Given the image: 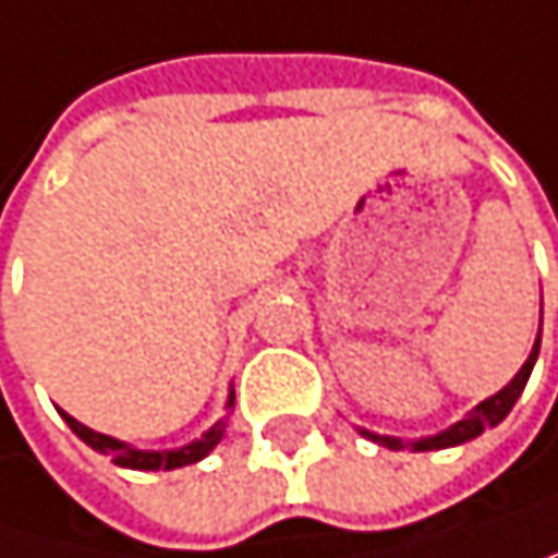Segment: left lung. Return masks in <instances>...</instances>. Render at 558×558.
<instances>
[{
	"mask_svg": "<svg viewBox=\"0 0 558 558\" xmlns=\"http://www.w3.org/2000/svg\"><path fill=\"white\" fill-rule=\"evenodd\" d=\"M539 337H543V317H539V333H536V343H533V353H530V361L520 367V374H515L499 393H493L489 400H483L476 410H470L466 413V420H460V423H453L450 429H444V433H436V436H426V440H413L410 444V450H444V447H457V444H466V440H473V436H480L486 426H496V423H502L506 420V413L512 410V403L520 400V393H523V387H526V380H530V374H533V364H536V356H539ZM367 440H374V444H380V447H387V450H403L407 444L403 440H397V436H377V433H371V429H361Z\"/></svg>",
	"mask_w": 558,
	"mask_h": 558,
	"instance_id": "left-lung-1",
	"label": "left lung"
}]
</instances>
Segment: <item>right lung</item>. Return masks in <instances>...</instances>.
Masks as SVG:
<instances>
[{
    "label": "right lung",
    "mask_w": 558,
    "mask_h": 558,
    "mask_svg": "<svg viewBox=\"0 0 558 558\" xmlns=\"http://www.w3.org/2000/svg\"><path fill=\"white\" fill-rule=\"evenodd\" d=\"M228 407H234V393H231ZM62 416H65V423L72 426V433L78 436V440H85V444H88L92 450H98V453H108L111 463L129 466V470H178V466L197 463V460H205V457L221 444V436H225V420H221V423H215V426L202 436V440H194V444H187V447H181V450H135V447H129V444H122V440H114V436H105V433L88 429L85 423H78V420L69 416L65 410H62Z\"/></svg>",
    "instance_id": "1"
}]
</instances>
